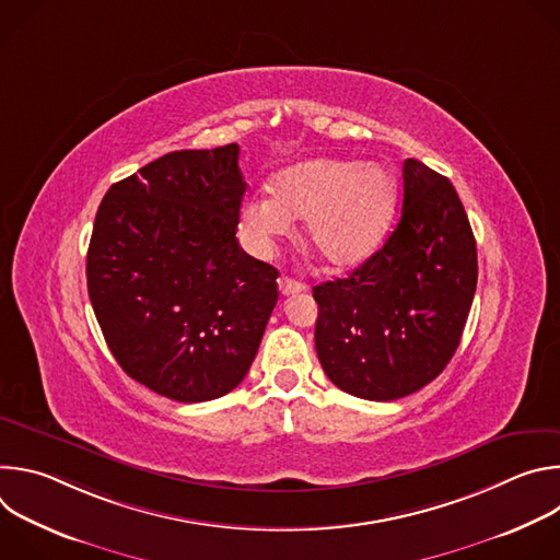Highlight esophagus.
I'll list each match as a JSON object with an SVG mask.
<instances>
[{
    "label": "esophagus",
    "instance_id": "esophagus-1",
    "mask_svg": "<svg viewBox=\"0 0 560 560\" xmlns=\"http://www.w3.org/2000/svg\"><path fill=\"white\" fill-rule=\"evenodd\" d=\"M279 290L281 294H296V292H303L305 290V283L296 281V279H290V277H279Z\"/></svg>",
    "mask_w": 560,
    "mask_h": 560
}]
</instances>
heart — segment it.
<instances>
[{"label":"heart","instance_id":"1","mask_svg":"<svg viewBox=\"0 0 560 560\" xmlns=\"http://www.w3.org/2000/svg\"><path fill=\"white\" fill-rule=\"evenodd\" d=\"M271 195H253L242 228L257 248H268L305 221L307 248L330 268L365 261L387 225L394 184L385 168L346 159H310L275 175Z\"/></svg>","mask_w":560,"mask_h":560}]
</instances>
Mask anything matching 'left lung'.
Listing matches in <instances>:
<instances>
[{
    "instance_id": "1",
    "label": "left lung",
    "mask_w": 560,
    "mask_h": 560,
    "mask_svg": "<svg viewBox=\"0 0 560 560\" xmlns=\"http://www.w3.org/2000/svg\"><path fill=\"white\" fill-rule=\"evenodd\" d=\"M476 277V242L454 186L406 159L401 219L383 248L346 279L312 288L324 372L368 401L421 389L460 343Z\"/></svg>"
}]
</instances>
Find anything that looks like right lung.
I'll return each mask as SVG.
<instances>
[{"mask_svg":"<svg viewBox=\"0 0 560 560\" xmlns=\"http://www.w3.org/2000/svg\"><path fill=\"white\" fill-rule=\"evenodd\" d=\"M238 145L177 150L110 186L89 246V296L121 370L179 404L248 374L279 272L238 248Z\"/></svg>","mask_w":560,"mask_h":560,"instance_id":"right-lung-1","label":"right lung"}]
</instances>
